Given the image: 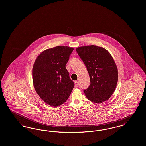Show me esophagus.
<instances>
[{"label": "esophagus", "mask_w": 146, "mask_h": 146, "mask_svg": "<svg viewBox=\"0 0 146 146\" xmlns=\"http://www.w3.org/2000/svg\"><path fill=\"white\" fill-rule=\"evenodd\" d=\"M78 86V83L77 81H76V82H75V87L77 88Z\"/></svg>", "instance_id": "obj_1"}]
</instances>
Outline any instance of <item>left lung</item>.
Returning a JSON list of instances; mask_svg holds the SVG:
<instances>
[{"label": "left lung", "mask_w": 146, "mask_h": 146, "mask_svg": "<svg viewBox=\"0 0 146 146\" xmlns=\"http://www.w3.org/2000/svg\"><path fill=\"white\" fill-rule=\"evenodd\" d=\"M76 52L89 73L90 84L84 90L87 98L100 104L108 100L118 82V69L111 54L95 45L79 47Z\"/></svg>", "instance_id": "left-lung-1"}]
</instances>
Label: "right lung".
I'll list each match as a JSON object with an SVG mask.
<instances>
[{
	"instance_id": "right-lung-1",
	"label": "right lung",
	"mask_w": 146,
	"mask_h": 146,
	"mask_svg": "<svg viewBox=\"0 0 146 146\" xmlns=\"http://www.w3.org/2000/svg\"><path fill=\"white\" fill-rule=\"evenodd\" d=\"M73 48L58 46L38 56L32 70L35 90L46 104L57 107L65 102L74 86L66 65Z\"/></svg>"
}]
</instances>
